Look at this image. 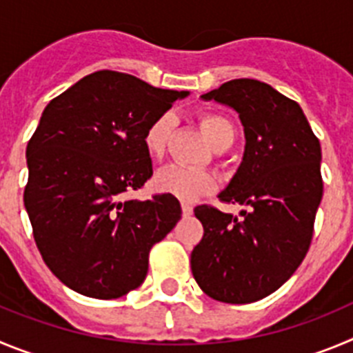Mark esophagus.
Returning <instances> with one entry per match:
<instances>
[{
    "label": "esophagus",
    "instance_id": "esophagus-1",
    "mask_svg": "<svg viewBox=\"0 0 353 353\" xmlns=\"http://www.w3.org/2000/svg\"><path fill=\"white\" fill-rule=\"evenodd\" d=\"M181 209H183V216H192L193 208L188 204V202H181Z\"/></svg>",
    "mask_w": 353,
    "mask_h": 353
}]
</instances>
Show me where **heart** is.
<instances>
[{
    "label": "heart",
    "instance_id": "heart-1",
    "mask_svg": "<svg viewBox=\"0 0 353 353\" xmlns=\"http://www.w3.org/2000/svg\"><path fill=\"white\" fill-rule=\"evenodd\" d=\"M174 119L172 112H163L153 121L149 123L144 132V148L151 158L160 160L167 151L170 135H172ZM200 125L208 135L209 142L216 149L230 148L234 139H236V130L234 125L228 121L225 116L220 114L205 112L200 116ZM154 184L160 192L172 195L176 199L184 200V202H193L200 196L209 195L216 188V177L208 170L188 169L181 165H169L161 169L154 177Z\"/></svg>",
    "mask_w": 353,
    "mask_h": 353
}]
</instances>
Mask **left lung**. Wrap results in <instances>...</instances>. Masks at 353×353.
I'll use <instances>...</instances> for the list:
<instances>
[{
  "label": "left lung",
  "instance_id": "1",
  "mask_svg": "<svg viewBox=\"0 0 353 353\" xmlns=\"http://www.w3.org/2000/svg\"><path fill=\"white\" fill-rule=\"evenodd\" d=\"M239 112L243 163L221 202L246 205L243 220L196 205L204 237L192 272L216 301L248 304L278 290L299 268L313 239L323 193L322 149L299 103L255 79H234L202 94Z\"/></svg>",
  "mask_w": 353,
  "mask_h": 353
}]
</instances>
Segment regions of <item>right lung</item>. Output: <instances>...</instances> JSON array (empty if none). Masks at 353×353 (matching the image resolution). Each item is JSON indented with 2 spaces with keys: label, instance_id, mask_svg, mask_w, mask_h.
Listing matches in <instances>:
<instances>
[{
  "label": "right lung",
  "instance_id": "1",
  "mask_svg": "<svg viewBox=\"0 0 353 353\" xmlns=\"http://www.w3.org/2000/svg\"><path fill=\"white\" fill-rule=\"evenodd\" d=\"M186 91L100 70L50 100L28 142L24 205L47 268L94 299L141 287L149 252L181 220L179 200H123L153 176L144 132Z\"/></svg>",
  "mask_w": 353,
  "mask_h": 353
}]
</instances>
